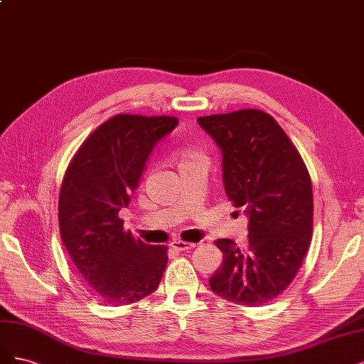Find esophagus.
Segmentation results:
<instances>
[{"label": "esophagus", "mask_w": 364, "mask_h": 364, "mask_svg": "<svg viewBox=\"0 0 364 364\" xmlns=\"http://www.w3.org/2000/svg\"><path fill=\"white\" fill-rule=\"evenodd\" d=\"M171 248L177 250V251H189L195 248V243H189V242H183V240H173L171 243Z\"/></svg>", "instance_id": "esophagus-1"}]
</instances>
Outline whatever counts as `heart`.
<instances>
[{
    "mask_svg": "<svg viewBox=\"0 0 364 364\" xmlns=\"http://www.w3.org/2000/svg\"><path fill=\"white\" fill-rule=\"evenodd\" d=\"M195 157H198V154H195V152H186V154L183 156L181 163H184V161H189V160H192V159H195Z\"/></svg>",
    "mask_w": 364,
    "mask_h": 364,
    "instance_id": "1",
    "label": "heart"
}]
</instances>
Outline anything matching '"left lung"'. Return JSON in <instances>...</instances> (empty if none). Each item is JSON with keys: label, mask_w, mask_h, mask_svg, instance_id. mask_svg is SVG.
Returning a JSON list of instances; mask_svg holds the SVG:
<instances>
[{"label": "left lung", "mask_w": 364, "mask_h": 364, "mask_svg": "<svg viewBox=\"0 0 364 364\" xmlns=\"http://www.w3.org/2000/svg\"><path fill=\"white\" fill-rule=\"evenodd\" d=\"M222 152V180L248 216V245L215 243L224 260L210 277L216 295L257 307L283 293L298 274L313 232V189L298 149L271 114L243 109L196 119Z\"/></svg>", "instance_id": "obj_1"}]
</instances>
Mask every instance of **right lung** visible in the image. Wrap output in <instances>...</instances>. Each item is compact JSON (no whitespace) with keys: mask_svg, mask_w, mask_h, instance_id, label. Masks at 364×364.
I'll return each mask as SVG.
<instances>
[{"mask_svg":"<svg viewBox=\"0 0 364 364\" xmlns=\"http://www.w3.org/2000/svg\"><path fill=\"white\" fill-rule=\"evenodd\" d=\"M178 125L173 116L116 114L101 124L69 163L58 196V225L81 283L112 307L154 291L168 264V246L124 231L149 154Z\"/></svg>","mask_w":364,"mask_h":364,"instance_id":"right-lung-1","label":"right lung"}]
</instances>
